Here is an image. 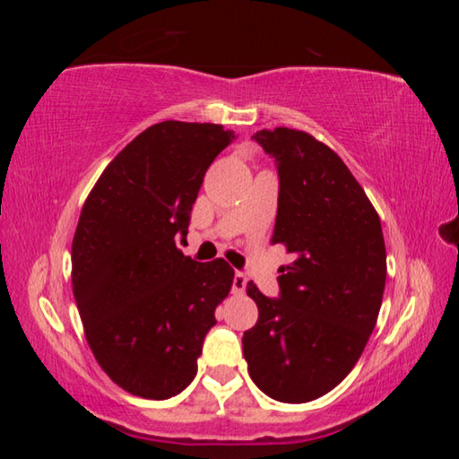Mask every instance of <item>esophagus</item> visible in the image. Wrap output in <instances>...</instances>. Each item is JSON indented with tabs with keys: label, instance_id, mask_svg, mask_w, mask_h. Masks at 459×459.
<instances>
[{
	"label": "esophagus",
	"instance_id": "34e87169",
	"mask_svg": "<svg viewBox=\"0 0 459 459\" xmlns=\"http://www.w3.org/2000/svg\"><path fill=\"white\" fill-rule=\"evenodd\" d=\"M245 287H247V277H245V273H240V271H237L235 277H232V291L243 293Z\"/></svg>",
	"mask_w": 459,
	"mask_h": 459
}]
</instances>
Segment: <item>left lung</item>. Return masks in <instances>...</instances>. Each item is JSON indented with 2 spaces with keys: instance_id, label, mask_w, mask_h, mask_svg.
Listing matches in <instances>:
<instances>
[{
  "instance_id": "8db88e82",
  "label": "left lung",
  "mask_w": 459,
  "mask_h": 459,
  "mask_svg": "<svg viewBox=\"0 0 459 459\" xmlns=\"http://www.w3.org/2000/svg\"><path fill=\"white\" fill-rule=\"evenodd\" d=\"M253 137L279 176L271 245H285L293 261L279 269V298L247 285L259 320L243 333V354L267 397L307 403L346 378L375 330L386 279L383 229L328 145L287 127Z\"/></svg>"
}]
</instances>
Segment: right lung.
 Instances as JSON below:
<instances>
[{
	"mask_svg": "<svg viewBox=\"0 0 459 459\" xmlns=\"http://www.w3.org/2000/svg\"><path fill=\"white\" fill-rule=\"evenodd\" d=\"M237 139L214 123L164 121L100 174L73 240V291L89 346L111 380L143 399L188 386L235 271L176 247L206 169Z\"/></svg>",
	"mask_w": 459,
	"mask_h": 459,
	"instance_id": "1",
	"label": "right lung"
}]
</instances>
